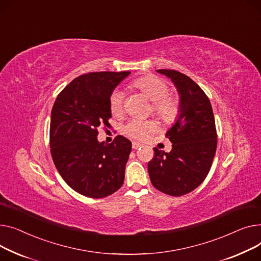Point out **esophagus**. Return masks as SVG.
<instances>
[{"label":"esophagus","instance_id":"34e87169","mask_svg":"<svg viewBox=\"0 0 261 261\" xmlns=\"http://www.w3.org/2000/svg\"><path fill=\"white\" fill-rule=\"evenodd\" d=\"M140 147H141V144H140V143L133 142V148H134V149H138V148H140Z\"/></svg>","mask_w":261,"mask_h":261}]
</instances>
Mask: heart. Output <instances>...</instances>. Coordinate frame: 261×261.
Masks as SVG:
<instances>
[{"label": "heart", "mask_w": 261, "mask_h": 261, "mask_svg": "<svg viewBox=\"0 0 261 261\" xmlns=\"http://www.w3.org/2000/svg\"><path fill=\"white\" fill-rule=\"evenodd\" d=\"M133 86L151 101V111L164 123H172L180 113V101L176 95L168 94L167 82L158 75H145L133 82ZM124 97L121 90L116 89L110 96V110L113 116L119 117L123 113ZM156 129V123L151 120H130L123 127L126 136L135 140H144Z\"/></svg>", "instance_id": "heart-1"}]
</instances>
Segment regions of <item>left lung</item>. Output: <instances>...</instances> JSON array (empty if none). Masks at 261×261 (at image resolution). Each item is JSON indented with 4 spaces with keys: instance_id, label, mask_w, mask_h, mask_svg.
Listing matches in <instances>:
<instances>
[{
    "instance_id": "left-lung-1",
    "label": "left lung",
    "mask_w": 261,
    "mask_h": 261,
    "mask_svg": "<svg viewBox=\"0 0 261 261\" xmlns=\"http://www.w3.org/2000/svg\"><path fill=\"white\" fill-rule=\"evenodd\" d=\"M171 78L180 95V115L165 134L170 152L154 147L147 164L151 185L170 196H183L206 178L217 148V132L210 99L190 76L174 69H158Z\"/></svg>"
}]
</instances>
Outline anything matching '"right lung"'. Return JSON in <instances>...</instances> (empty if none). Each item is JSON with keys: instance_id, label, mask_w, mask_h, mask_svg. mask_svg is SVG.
<instances>
[{"instance_id": "1", "label": "right lung", "mask_w": 261, "mask_h": 261, "mask_svg": "<svg viewBox=\"0 0 261 261\" xmlns=\"http://www.w3.org/2000/svg\"><path fill=\"white\" fill-rule=\"evenodd\" d=\"M130 71L88 72L73 79L58 95L51 111L49 144L61 177L79 194L103 198L124 181L132 142L117 136L99 142L98 128L111 127L110 96Z\"/></svg>"}]
</instances>
